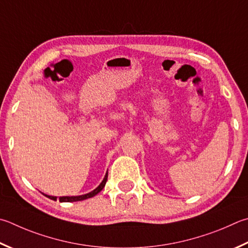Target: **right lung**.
<instances>
[{
    "mask_svg": "<svg viewBox=\"0 0 248 248\" xmlns=\"http://www.w3.org/2000/svg\"><path fill=\"white\" fill-rule=\"evenodd\" d=\"M107 177H108V173H106L104 180H103L100 186H98L94 191L88 193V194L80 195V196H62V197H58V200H60V202H79V201H83V200L90 199V197L95 196L97 193H100L103 190V187L105 186L106 181H107ZM46 196L48 197V199L53 200V201H56V197L55 196H49V195H46Z\"/></svg>",
    "mask_w": 248,
    "mask_h": 248,
    "instance_id": "right-lung-1",
    "label": "right lung"
}]
</instances>
